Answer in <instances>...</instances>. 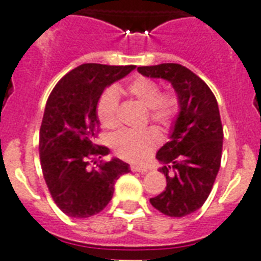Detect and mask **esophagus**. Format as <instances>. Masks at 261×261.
Instances as JSON below:
<instances>
[{"instance_id": "obj_1", "label": "esophagus", "mask_w": 261, "mask_h": 261, "mask_svg": "<svg viewBox=\"0 0 261 261\" xmlns=\"http://www.w3.org/2000/svg\"><path fill=\"white\" fill-rule=\"evenodd\" d=\"M130 168L133 172H141V173H146L149 171V168L142 167V165H131Z\"/></svg>"}]
</instances>
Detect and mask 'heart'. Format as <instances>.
Returning a JSON list of instances; mask_svg holds the SVG:
<instances>
[{"label":"heart","instance_id":"obj_1","mask_svg":"<svg viewBox=\"0 0 261 261\" xmlns=\"http://www.w3.org/2000/svg\"><path fill=\"white\" fill-rule=\"evenodd\" d=\"M130 97L135 98L149 111V119L160 126H169L181 111L180 98L173 92L163 93L157 81L149 77H135L126 87ZM118 94L114 89H107L96 104V118L104 128L118 126ZM160 142V135L154 128L120 131L114 137L115 153L131 163H142Z\"/></svg>","mask_w":261,"mask_h":261}]
</instances>
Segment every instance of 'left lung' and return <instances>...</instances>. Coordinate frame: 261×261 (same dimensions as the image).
I'll use <instances>...</instances> for the list:
<instances>
[{"instance_id": "8db88e82", "label": "left lung", "mask_w": 261, "mask_h": 261, "mask_svg": "<svg viewBox=\"0 0 261 261\" xmlns=\"http://www.w3.org/2000/svg\"><path fill=\"white\" fill-rule=\"evenodd\" d=\"M138 71L169 81L181 102L171 141L155 155L165 164L160 172L167 176V187L150 203L168 217H186L206 202L221 167L223 128L218 102L200 77L178 63L141 66Z\"/></svg>"}]
</instances>
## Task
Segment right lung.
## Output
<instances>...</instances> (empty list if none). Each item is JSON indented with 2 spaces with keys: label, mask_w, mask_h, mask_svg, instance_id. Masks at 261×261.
Masks as SVG:
<instances>
[{
  "label": "right lung",
  "mask_w": 261,
  "mask_h": 261,
  "mask_svg": "<svg viewBox=\"0 0 261 261\" xmlns=\"http://www.w3.org/2000/svg\"><path fill=\"white\" fill-rule=\"evenodd\" d=\"M134 67L84 63L59 80L48 96L39 133L40 165L55 204L69 217L100 213L112 199L116 180L130 172L119 159L101 160L97 167L90 163L110 151L94 143L97 100Z\"/></svg>",
  "instance_id": "right-lung-1"
}]
</instances>
